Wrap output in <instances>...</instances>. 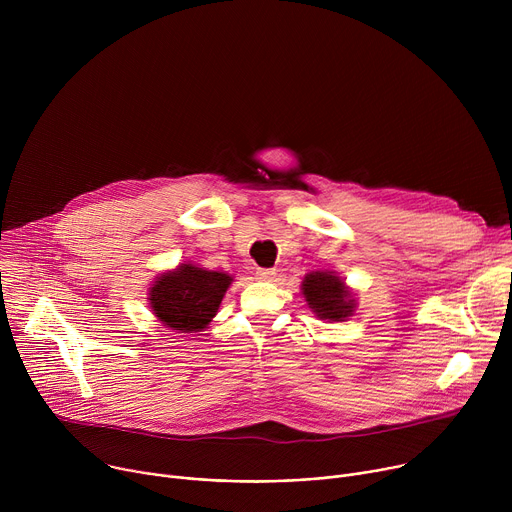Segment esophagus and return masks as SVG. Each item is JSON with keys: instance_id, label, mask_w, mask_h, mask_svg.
I'll return each instance as SVG.
<instances>
[{"instance_id": "34e87169", "label": "esophagus", "mask_w": 512, "mask_h": 512, "mask_svg": "<svg viewBox=\"0 0 512 512\" xmlns=\"http://www.w3.org/2000/svg\"><path fill=\"white\" fill-rule=\"evenodd\" d=\"M255 277H257L259 281H271V279L275 277V271H273V269H257V271H255Z\"/></svg>"}]
</instances>
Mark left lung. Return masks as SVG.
<instances>
[{"mask_svg":"<svg viewBox=\"0 0 512 512\" xmlns=\"http://www.w3.org/2000/svg\"><path fill=\"white\" fill-rule=\"evenodd\" d=\"M308 308L320 318L330 322H344L356 308L354 294L346 283L332 271H312L302 281Z\"/></svg>","mask_w":512,"mask_h":512,"instance_id":"8db88e82","label":"left lung"}]
</instances>
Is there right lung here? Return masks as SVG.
Instances as JSON below:
<instances>
[{"label":"right lung","instance_id":"right-lung-1","mask_svg":"<svg viewBox=\"0 0 512 512\" xmlns=\"http://www.w3.org/2000/svg\"><path fill=\"white\" fill-rule=\"evenodd\" d=\"M233 277L180 263L162 273L150 287V306L156 318L176 332H200L218 312Z\"/></svg>","mask_w":512,"mask_h":512}]
</instances>
